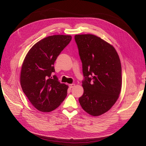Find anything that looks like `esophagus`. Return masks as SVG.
I'll return each instance as SVG.
<instances>
[{
    "label": "esophagus",
    "mask_w": 146,
    "mask_h": 146,
    "mask_svg": "<svg viewBox=\"0 0 146 146\" xmlns=\"http://www.w3.org/2000/svg\"><path fill=\"white\" fill-rule=\"evenodd\" d=\"M75 86V85L73 84V83H72V84H69V87H70V88H73Z\"/></svg>",
    "instance_id": "obj_1"
}]
</instances>
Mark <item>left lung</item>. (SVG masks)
Listing matches in <instances>:
<instances>
[{"instance_id":"1","label":"left lung","mask_w":146,"mask_h":146,"mask_svg":"<svg viewBox=\"0 0 146 146\" xmlns=\"http://www.w3.org/2000/svg\"><path fill=\"white\" fill-rule=\"evenodd\" d=\"M82 62L84 92L79 98L82 108L97 117L109 110L119 97L122 68L115 49L93 35L75 36Z\"/></svg>"}]
</instances>
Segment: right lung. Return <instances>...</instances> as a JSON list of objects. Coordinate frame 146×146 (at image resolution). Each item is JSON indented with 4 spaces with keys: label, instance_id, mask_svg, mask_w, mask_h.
<instances>
[{
    "label": "right lung",
    "instance_id": "obj_1",
    "mask_svg": "<svg viewBox=\"0 0 146 146\" xmlns=\"http://www.w3.org/2000/svg\"><path fill=\"white\" fill-rule=\"evenodd\" d=\"M71 40L70 35H53L36 42L22 65L21 85L37 110L49 112L58 108L67 95L68 86L58 81L54 63Z\"/></svg>",
    "mask_w": 146,
    "mask_h": 146
}]
</instances>
